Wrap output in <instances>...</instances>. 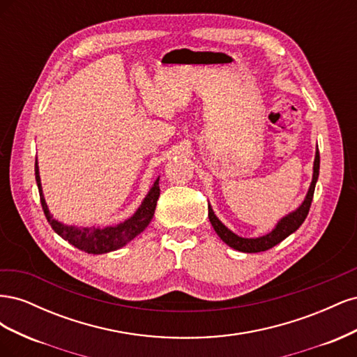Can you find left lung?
Segmentation results:
<instances>
[{
    "label": "left lung",
    "mask_w": 357,
    "mask_h": 357,
    "mask_svg": "<svg viewBox=\"0 0 357 357\" xmlns=\"http://www.w3.org/2000/svg\"><path fill=\"white\" fill-rule=\"evenodd\" d=\"M319 169H320V155H319V149H317L316 158H314V167H312V181H311L304 202H302L295 211H291L287 215H284V218L275 225V228L269 234H266L264 236H259V238H243V236H238L226 228V226L218 218H215L213 208L208 205V219L211 222V226L214 228L215 234L220 236L223 243L235 248V250L244 252V253L265 252V250H268V248H273L278 243H282L284 238H287L290 234H294L302 223H304L307 214L310 211V207H311L312 195H314L316 183L319 178Z\"/></svg>",
    "instance_id": "1"
}]
</instances>
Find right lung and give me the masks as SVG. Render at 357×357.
Wrapping results in <instances>:
<instances>
[{"instance_id": "right-lung-1", "label": "right lung", "mask_w": 357, "mask_h": 357, "mask_svg": "<svg viewBox=\"0 0 357 357\" xmlns=\"http://www.w3.org/2000/svg\"><path fill=\"white\" fill-rule=\"evenodd\" d=\"M36 180H37L38 192H40L41 207H43V211H45L49 225L52 226V229L55 231L59 236H62L63 240L68 241L71 245L77 247L79 250H83L91 255H102V253L117 250V248H121L131 240H134L138 234H142L153 219L156 202L160 192L159 178H156L152 189L149 190L146 198L143 199L142 205H139L138 210L128 220L119 223L116 226H105V228H95V226H92V228H77V226H68L53 219V215L50 214L47 204L45 201V195H43L37 159H36Z\"/></svg>"}]
</instances>
